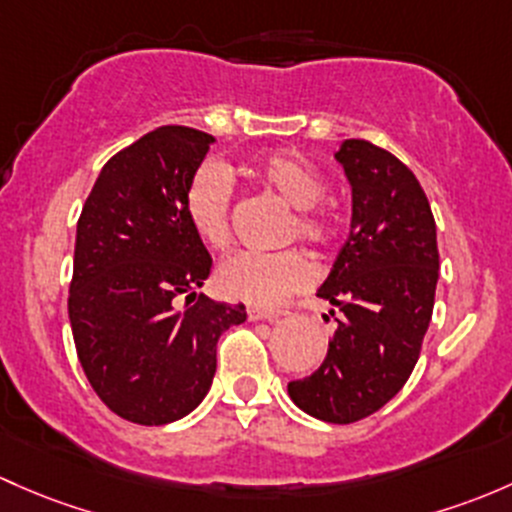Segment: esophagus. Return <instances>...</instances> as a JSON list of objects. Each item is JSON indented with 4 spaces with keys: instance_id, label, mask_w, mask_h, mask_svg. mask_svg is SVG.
Here are the masks:
<instances>
[{
    "instance_id": "1",
    "label": "esophagus",
    "mask_w": 512,
    "mask_h": 512,
    "mask_svg": "<svg viewBox=\"0 0 512 512\" xmlns=\"http://www.w3.org/2000/svg\"><path fill=\"white\" fill-rule=\"evenodd\" d=\"M284 311L265 309V306H247V319L250 321H277Z\"/></svg>"
}]
</instances>
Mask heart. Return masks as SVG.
I'll use <instances>...</instances> for the list:
<instances>
[{"instance_id":"heart-1","label":"heart","mask_w":512,"mask_h":512,"mask_svg":"<svg viewBox=\"0 0 512 512\" xmlns=\"http://www.w3.org/2000/svg\"><path fill=\"white\" fill-rule=\"evenodd\" d=\"M257 179L267 191L277 193L294 208L282 230V242L301 240L324 247L333 240L336 220L321 198L326 181L309 159L297 152H270L257 164ZM233 181L215 161H206L193 171L186 186L184 211L191 228L206 245L225 247L233 238ZM316 270L299 250L282 252H235L218 267V287L228 297L252 304H279L294 292L309 287Z\"/></svg>"}]
</instances>
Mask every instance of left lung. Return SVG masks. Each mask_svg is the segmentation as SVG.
Here are the masks:
<instances>
[{
	"label": "left lung",
	"instance_id": "8db88e82",
	"mask_svg": "<svg viewBox=\"0 0 512 512\" xmlns=\"http://www.w3.org/2000/svg\"><path fill=\"white\" fill-rule=\"evenodd\" d=\"M336 159L353 188L351 235L316 297L338 306L341 319L321 368L292 380L289 397L311 417L351 424L385 407L417 365L439 247L427 196L395 154L346 139Z\"/></svg>",
	"mask_w": 512,
	"mask_h": 512
}]
</instances>
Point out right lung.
Returning a JSON list of instances; mask_svg holds the SVG:
<instances>
[{
  "label": "right lung",
  "mask_w": 512,
  "mask_h": 512,
  "mask_svg": "<svg viewBox=\"0 0 512 512\" xmlns=\"http://www.w3.org/2000/svg\"><path fill=\"white\" fill-rule=\"evenodd\" d=\"M213 137L166 125L102 166L78 218L68 294L85 378L117 417L157 427L196 410L223 331L247 319L196 294L213 260L184 211ZM184 296V310L175 299Z\"/></svg>",
  "instance_id": "obj_1"
}]
</instances>
